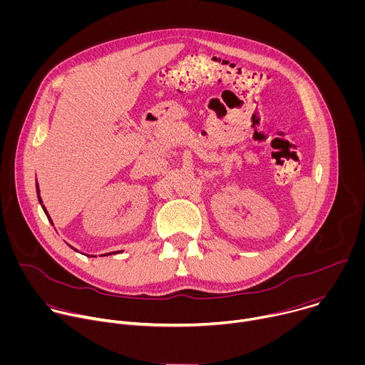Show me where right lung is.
<instances>
[{
  "mask_svg": "<svg viewBox=\"0 0 365 365\" xmlns=\"http://www.w3.org/2000/svg\"><path fill=\"white\" fill-rule=\"evenodd\" d=\"M36 189H37V195H38V202H40V203H43V202H41V197H40V190H38V185H37V183H36ZM41 207H43V211H44V214L47 215L48 221L51 222V220H50V217H48V214H47V211H46V207H44L43 205H41ZM71 248H73V247H71ZM75 251H78V250H75ZM115 252H121V251H114V252H108V254H115ZM108 254H103V255H108ZM88 257H95V255H88Z\"/></svg>",
  "mask_w": 365,
  "mask_h": 365,
  "instance_id": "1",
  "label": "right lung"
}]
</instances>
